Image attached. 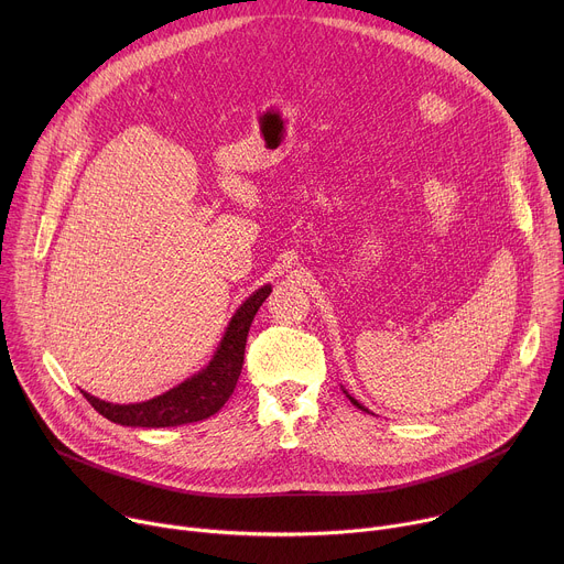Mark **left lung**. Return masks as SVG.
Returning a JSON list of instances; mask_svg holds the SVG:
<instances>
[{
	"mask_svg": "<svg viewBox=\"0 0 564 564\" xmlns=\"http://www.w3.org/2000/svg\"><path fill=\"white\" fill-rule=\"evenodd\" d=\"M344 392H346V390H344ZM346 397H348V399H350V401H352V404H355V406H357V409H361V411H366V409H364V406H361V404H359V401H357V399H355V397H350V394H348V392H346Z\"/></svg>",
	"mask_w": 564,
	"mask_h": 564,
	"instance_id": "1",
	"label": "left lung"
}]
</instances>
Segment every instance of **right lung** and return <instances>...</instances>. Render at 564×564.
<instances>
[{
    "label": "right lung",
    "mask_w": 564,
    "mask_h": 564,
    "mask_svg": "<svg viewBox=\"0 0 564 564\" xmlns=\"http://www.w3.org/2000/svg\"><path fill=\"white\" fill-rule=\"evenodd\" d=\"M270 292H272L270 285H263L259 292H254L243 305H240L209 366L198 375H194L192 379L183 381L181 386L167 390L165 394H158L149 401H142V404L120 406V404H109V401L96 399L85 390L79 392L87 397L89 404L102 417L122 426L165 429V426H181V424H192V422L212 417L225 406V401L236 388L240 368H243L250 326L254 321V314L259 312L261 303L268 299Z\"/></svg>",
    "instance_id": "right-lung-1"
}]
</instances>
